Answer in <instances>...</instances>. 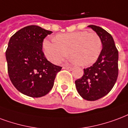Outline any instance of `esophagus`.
<instances>
[{
  "instance_id": "esophagus-1",
  "label": "esophagus",
  "mask_w": 128,
  "mask_h": 128,
  "mask_svg": "<svg viewBox=\"0 0 128 128\" xmlns=\"http://www.w3.org/2000/svg\"><path fill=\"white\" fill-rule=\"evenodd\" d=\"M63 69H66V70H72L73 68L71 66H64Z\"/></svg>"
}]
</instances>
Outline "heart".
<instances>
[{"label": "heart", "mask_w": 128, "mask_h": 128, "mask_svg": "<svg viewBox=\"0 0 128 128\" xmlns=\"http://www.w3.org/2000/svg\"><path fill=\"white\" fill-rule=\"evenodd\" d=\"M45 56L54 64H59L68 56L81 66L94 64L102 51V41L97 33L80 31L45 38L42 42Z\"/></svg>", "instance_id": "1"}]
</instances>
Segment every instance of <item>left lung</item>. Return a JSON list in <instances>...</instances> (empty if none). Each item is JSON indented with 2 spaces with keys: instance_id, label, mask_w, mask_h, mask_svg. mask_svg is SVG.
Returning a JSON list of instances; mask_svg holds the SVG:
<instances>
[{
  "instance_id": "obj_1",
  "label": "left lung",
  "mask_w": 128,
  "mask_h": 128,
  "mask_svg": "<svg viewBox=\"0 0 128 128\" xmlns=\"http://www.w3.org/2000/svg\"><path fill=\"white\" fill-rule=\"evenodd\" d=\"M101 38L102 50L95 63L84 68L81 78L75 81L76 90L85 100L94 101L109 93L118 76V50L113 38L99 26H88Z\"/></svg>"
}]
</instances>
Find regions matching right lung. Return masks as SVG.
<instances>
[{
  "mask_svg": "<svg viewBox=\"0 0 128 128\" xmlns=\"http://www.w3.org/2000/svg\"><path fill=\"white\" fill-rule=\"evenodd\" d=\"M52 31L38 26L18 30L8 41L6 51L8 73L11 83L24 95L39 98L52 90L61 66L48 61L42 52V42Z\"/></svg>",
  "mask_w": 128,
  "mask_h": 128,
  "instance_id": "obj_1",
  "label": "right lung"
}]
</instances>
